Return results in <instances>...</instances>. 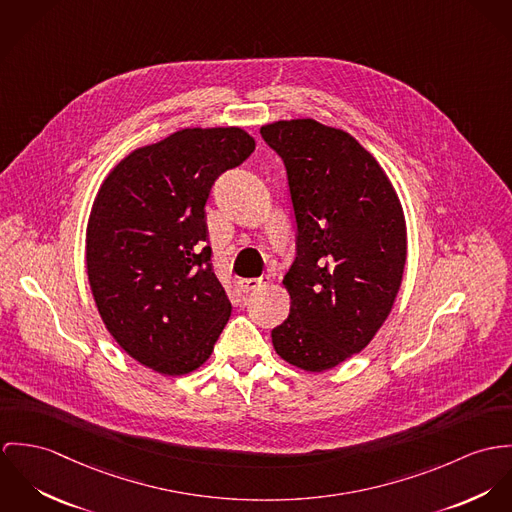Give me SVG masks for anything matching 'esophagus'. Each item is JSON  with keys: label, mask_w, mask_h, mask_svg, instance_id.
<instances>
[{"label": "esophagus", "mask_w": 512, "mask_h": 512, "mask_svg": "<svg viewBox=\"0 0 512 512\" xmlns=\"http://www.w3.org/2000/svg\"><path fill=\"white\" fill-rule=\"evenodd\" d=\"M265 283H267L265 277H261V279H243V281H239V288H241L243 294H249V292L261 288Z\"/></svg>", "instance_id": "34e87169"}]
</instances>
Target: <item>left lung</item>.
Returning a JSON list of instances; mask_svg holds the SVG:
<instances>
[{
	"label": "left lung",
	"instance_id": "1",
	"mask_svg": "<svg viewBox=\"0 0 512 512\" xmlns=\"http://www.w3.org/2000/svg\"><path fill=\"white\" fill-rule=\"evenodd\" d=\"M281 157L296 235L284 275L290 314L271 332L277 353L324 371L359 353L387 320L406 261L397 192L349 133L314 119L261 127Z\"/></svg>",
	"mask_w": 512,
	"mask_h": 512
}]
</instances>
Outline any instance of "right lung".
I'll use <instances>...</instances> for the list:
<instances>
[{"label": "right lung", "mask_w": 512, "mask_h": 512, "mask_svg": "<svg viewBox=\"0 0 512 512\" xmlns=\"http://www.w3.org/2000/svg\"><path fill=\"white\" fill-rule=\"evenodd\" d=\"M253 149L239 127L182 129L133 151L98 192L86 233L96 306L115 341L159 373L198 369L228 324L204 208L214 182Z\"/></svg>", "instance_id": "1"}]
</instances>
